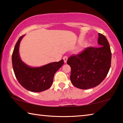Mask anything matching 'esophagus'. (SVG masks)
Masks as SVG:
<instances>
[{"label":"esophagus","mask_w":123,"mask_h":123,"mask_svg":"<svg viewBox=\"0 0 123 123\" xmlns=\"http://www.w3.org/2000/svg\"><path fill=\"white\" fill-rule=\"evenodd\" d=\"M63 59L64 60V62L65 63H67V60H68V57L66 56H64L63 57Z\"/></svg>","instance_id":"esophagus-1"}]
</instances>
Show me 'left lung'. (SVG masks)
<instances>
[{
  "mask_svg": "<svg viewBox=\"0 0 123 123\" xmlns=\"http://www.w3.org/2000/svg\"><path fill=\"white\" fill-rule=\"evenodd\" d=\"M98 48L88 47L78 55L69 57L70 81L74 86L87 89L97 86L105 79L111 67L112 54L104 35L99 33Z\"/></svg>",
  "mask_w": 123,
  "mask_h": 123,
  "instance_id": "obj_1",
  "label": "left lung"
}]
</instances>
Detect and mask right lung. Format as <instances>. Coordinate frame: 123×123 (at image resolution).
Here are the masks:
<instances>
[{"mask_svg": "<svg viewBox=\"0 0 123 123\" xmlns=\"http://www.w3.org/2000/svg\"><path fill=\"white\" fill-rule=\"evenodd\" d=\"M24 36L17 42L12 53L14 74L19 84L27 90L33 92L45 91L51 86L54 75L63 64V60L37 67L28 66L20 59L19 52L20 41Z\"/></svg>", "mask_w": 123, "mask_h": 123, "instance_id": "obj_1", "label": "right lung"}]
</instances>
